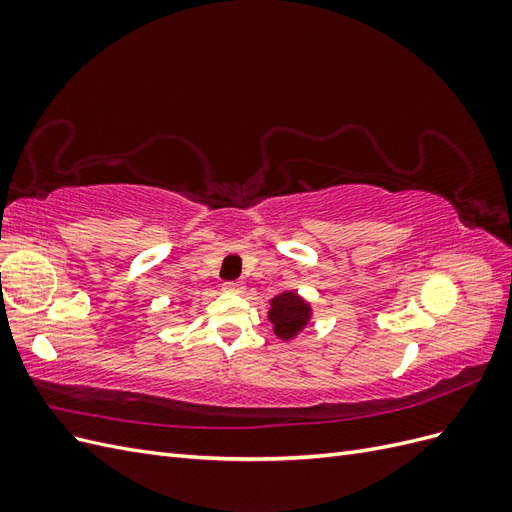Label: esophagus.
Listing matches in <instances>:
<instances>
[{"label":"esophagus","instance_id":"34e87169","mask_svg":"<svg viewBox=\"0 0 512 512\" xmlns=\"http://www.w3.org/2000/svg\"><path fill=\"white\" fill-rule=\"evenodd\" d=\"M226 292H232V294H241L245 290V284L243 282H224L222 286Z\"/></svg>","mask_w":512,"mask_h":512}]
</instances>
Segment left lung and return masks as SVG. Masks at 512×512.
Returning <instances> with one entry per match:
<instances>
[{
    "label": "left lung",
    "instance_id": "left-lung-1",
    "mask_svg": "<svg viewBox=\"0 0 512 512\" xmlns=\"http://www.w3.org/2000/svg\"><path fill=\"white\" fill-rule=\"evenodd\" d=\"M309 318H312V307L297 292H282L271 301L269 320L273 322V331L280 339H292L307 327Z\"/></svg>",
    "mask_w": 512,
    "mask_h": 512
}]
</instances>
